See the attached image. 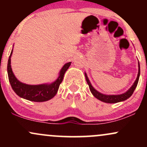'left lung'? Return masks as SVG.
Here are the masks:
<instances>
[{
	"label": "left lung",
	"mask_w": 147,
	"mask_h": 147,
	"mask_svg": "<svg viewBox=\"0 0 147 147\" xmlns=\"http://www.w3.org/2000/svg\"><path fill=\"white\" fill-rule=\"evenodd\" d=\"M140 75V63H138V77L137 78H136V81H135L134 83H133V84L131 86V87L130 88L129 90L124 92V93L120 94V95H105V94L101 93L100 92L97 91L95 88L92 86L90 80H89L87 74L85 72L86 79L87 83L89 86V88H90L91 93L93 95L94 97H96L97 99H99V100L102 101L103 102L109 103V104H114V103L123 102V101H125L127 99H129V97L132 95L135 89H136V86H137L138 81H139Z\"/></svg>",
	"instance_id": "obj_1"
}]
</instances>
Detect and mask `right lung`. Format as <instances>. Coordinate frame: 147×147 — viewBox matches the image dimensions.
Returning <instances> with one entry per match:
<instances>
[{"label": "right lung", "instance_id": "right-lung-1", "mask_svg": "<svg viewBox=\"0 0 147 147\" xmlns=\"http://www.w3.org/2000/svg\"><path fill=\"white\" fill-rule=\"evenodd\" d=\"M12 52L13 48L8 59L7 74L11 86L16 95L21 98L35 102H46L53 98L57 93L60 84L63 81L65 72L71 65V62L64 64L59 72L58 77L55 82L38 85H30L20 82L15 77L11 66V57Z\"/></svg>", "mask_w": 147, "mask_h": 147}]
</instances>
